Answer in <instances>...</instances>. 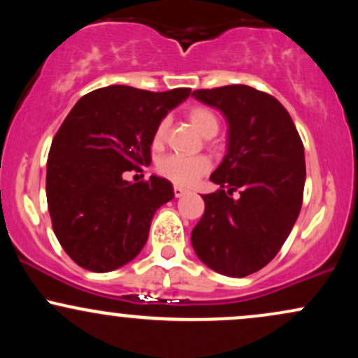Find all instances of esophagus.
I'll list each match as a JSON object with an SVG mask.
<instances>
[{
    "label": "esophagus",
    "mask_w": 358,
    "mask_h": 358,
    "mask_svg": "<svg viewBox=\"0 0 358 358\" xmlns=\"http://www.w3.org/2000/svg\"><path fill=\"white\" fill-rule=\"evenodd\" d=\"M173 193H175V196H176V199H178V196H183V195H187L188 190H187V188H183V187H175V188H173Z\"/></svg>",
    "instance_id": "1"
}]
</instances>
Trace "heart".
Here are the masks:
<instances>
[{"label": "heart", "instance_id": "b5f03b06", "mask_svg": "<svg viewBox=\"0 0 358 358\" xmlns=\"http://www.w3.org/2000/svg\"><path fill=\"white\" fill-rule=\"evenodd\" d=\"M187 117L193 127L205 138H210L219 131V119H217L212 109L203 108V106H195V108L188 109ZM166 121H162L156 126L153 136L155 145H162L166 136ZM210 166V159L205 158V156L171 155L158 163V173L175 185L188 187V185L195 183L200 176L207 173Z\"/></svg>", "mask_w": 358, "mask_h": 358}]
</instances>
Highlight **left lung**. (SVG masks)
I'll use <instances>...</instances> for the list:
<instances>
[{
	"instance_id": "left-lung-1",
	"label": "left lung",
	"mask_w": 358,
	"mask_h": 358,
	"mask_svg": "<svg viewBox=\"0 0 358 358\" xmlns=\"http://www.w3.org/2000/svg\"><path fill=\"white\" fill-rule=\"evenodd\" d=\"M192 96L219 109L229 124L227 153L210 175L220 190L202 195L205 212L192 245L217 273L249 276L273 261L298 219L305 148L289 113L269 94L236 84ZM237 189L241 196L232 199Z\"/></svg>"
}]
</instances>
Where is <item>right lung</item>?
Listing matches in <instances>:
<instances>
[{
    "label": "right lung",
    "instance_id": "right-lung-1",
    "mask_svg": "<svg viewBox=\"0 0 358 358\" xmlns=\"http://www.w3.org/2000/svg\"><path fill=\"white\" fill-rule=\"evenodd\" d=\"M190 94L109 85L80 97L62 122L48 153L47 202L57 239L80 268L109 273L145 248L173 185L156 175L131 183L124 173L150 165L156 126Z\"/></svg>",
    "mask_w": 358,
    "mask_h": 358
}]
</instances>
